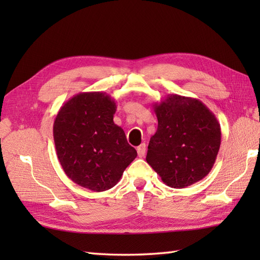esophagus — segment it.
I'll use <instances>...</instances> for the list:
<instances>
[{
    "mask_svg": "<svg viewBox=\"0 0 260 260\" xmlns=\"http://www.w3.org/2000/svg\"><path fill=\"white\" fill-rule=\"evenodd\" d=\"M146 153V145L143 143V144H141L139 147H137V154H139L140 157H144Z\"/></svg>",
    "mask_w": 260,
    "mask_h": 260,
    "instance_id": "34e87169",
    "label": "esophagus"
}]
</instances>
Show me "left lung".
<instances>
[{
    "instance_id": "left-lung-1",
    "label": "left lung",
    "mask_w": 260,
    "mask_h": 260,
    "mask_svg": "<svg viewBox=\"0 0 260 260\" xmlns=\"http://www.w3.org/2000/svg\"><path fill=\"white\" fill-rule=\"evenodd\" d=\"M157 131L146 161L165 184L186 187L209 174L217 158L221 128L214 114L197 98L168 95L153 105Z\"/></svg>"
}]
</instances>
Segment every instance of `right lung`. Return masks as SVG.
Here are the masks:
<instances>
[{
    "mask_svg": "<svg viewBox=\"0 0 260 260\" xmlns=\"http://www.w3.org/2000/svg\"><path fill=\"white\" fill-rule=\"evenodd\" d=\"M116 103L101 91L80 92L63 104L53 123V140L68 178L86 189H112L137 152L114 123Z\"/></svg>",
    "mask_w": 260,
    "mask_h": 260,
    "instance_id": "obj_1",
    "label": "right lung"
}]
</instances>
